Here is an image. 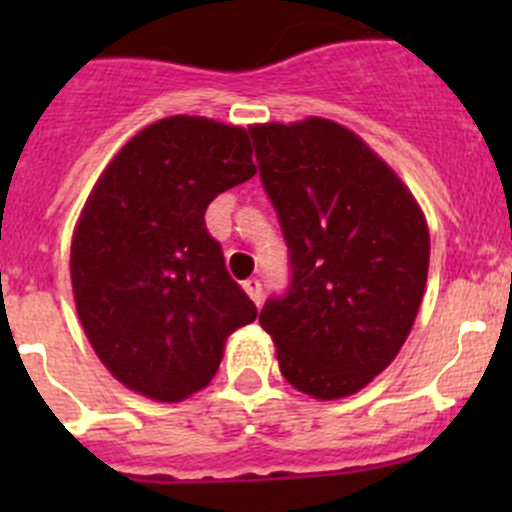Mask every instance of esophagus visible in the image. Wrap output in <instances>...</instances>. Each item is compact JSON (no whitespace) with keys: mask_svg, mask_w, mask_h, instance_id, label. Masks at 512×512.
<instances>
[{"mask_svg":"<svg viewBox=\"0 0 512 512\" xmlns=\"http://www.w3.org/2000/svg\"><path fill=\"white\" fill-rule=\"evenodd\" d=\"M242 287H245V292L250 294L252 302H255L257 307H260V302H262V285H260V280H247Z\"/></svg>","mask_w":512,"mask_h":512,"instance_id":"34e87169","label":"esophagus"}]
</instances>
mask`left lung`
I'll use <instances>...</instances> for the list:
<instances>
[{
  "mask_svg": "<svg viewBox=\"0 0 512 512\" xmlns=\"http://www.w3.org/2000/svg\"><path fill=\"white\" fill-rule=\"evenodd\" d=\"M250 136L292 267L260 324L294 389L352 396L414 327L431 255L426 218L399 175L339 123H262Z\"/></svg>",
  "mask_w": 512,
  "mask_h": 512,
  "instance_id": "obj_1",
  "label": "left lung"
}]
</instances>
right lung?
I'll return each instance as SVG.
<instances>
[{
  "label": "right lung",
  "instance_id": "1",
  "mask_svg": "<svg viewBox=\"0 0 512 512\" xmlns=\"http://www.w3.org/2000/svg\"><path fill=\"white\" fill-rule=\"evenodd\" d=\"M257 173L240 126L170 116L131 138L86 200L71 240L76 312L98 359L148 399H188L257 307L227 275L205 210Z\"/></svg>",
  "mask_w": 512,
  "mask_h": 512
}]
</instances>
